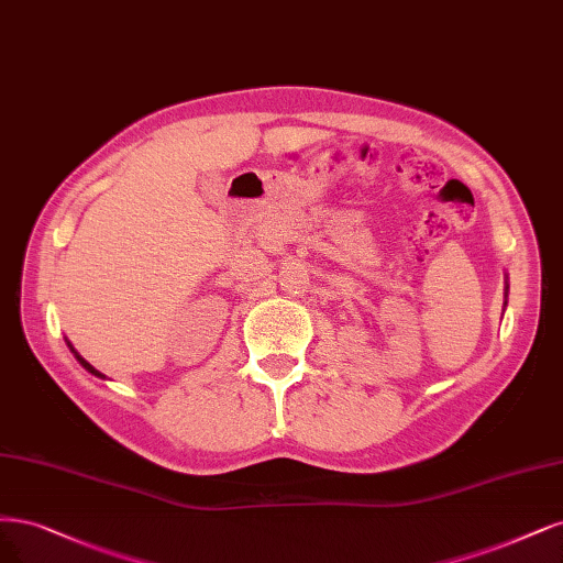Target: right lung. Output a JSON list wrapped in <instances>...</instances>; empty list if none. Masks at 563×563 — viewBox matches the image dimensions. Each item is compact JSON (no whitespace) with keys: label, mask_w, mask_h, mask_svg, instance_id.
<instances>
[{"label":"right lung","mask_w":563,"mask_h":563,"mask_svg":"<svg viewBox=\"0 0 563 563\" xmlns=\"http://www.w3.org/2000/svg\"><path fill=\"white\" fill-rule=\"evenodd\" d=\"M71 352H74V349H71ZM74 356H76V361H79V363H81V365H84V367H86V371H88V373H90V375H95V377H104V375H102V373H97V371H95V367H92V365H90V363H88V361H84V358H81V356H79V354H76V352H74Z\"/></svg>","instance_id":"obj_1"}]
</instances>
